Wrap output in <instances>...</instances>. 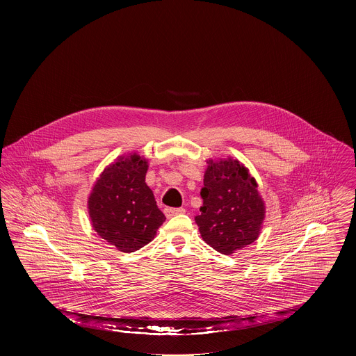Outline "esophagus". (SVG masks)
I'll list each match as a JSON object with an SVG mask.
<instances>
[{
	"mask_svg": "<svg viewBox=\"0 0 356 356\" xmlns=\"http://www.w3.org/2000/svg\"><path fill=\"white\" fill-rule=\"evenodd\" d=\"M184 212H186L184 208H165V209H164V213H165L167 218H172V216H175V215H181V213H184Z\"/></svg>",
	"mask_w": 356,
	"mask_h": 356,
	"instance_id": "1",
	"label": "esophagus"
}]
</instances>
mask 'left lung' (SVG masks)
<instances>
[{
    "label": "left lung",
    "mask_w": 356,
    "mask_h": 356,
    "mask_svg": "<svg viewBox=\"0 0 356 356\" xmlns=\"http://www.w3.org/2000/svg\"><path fill=\"white\" fill-rule=\"evenodd\" d=\"M203 207L195 218L204 241L222 254H235L260 235L266 204L248 168L237 159L207 160Z\"/></svg>",
    "instance_id": "8db88e82"
}]
</instances>
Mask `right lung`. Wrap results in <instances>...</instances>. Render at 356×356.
<instances>
[{
	"label": "right lung",
	"instance_id": "right-lung-1",
	"mask_svg": "<svg viewBox=\"0 0 356 356\" xmlns=\"http://www.w3.org/2000/svg\"><path fill=\"white\" fill-rule=\"evenodd\" d=\"M148 167V160L136 152L119 156L102 170L88 197L93 229L121 252L151 243L165 221L145 183Z\"/></svg>",
	"mask_w": 356,
	"mask_h": 356
}]
</instances>
